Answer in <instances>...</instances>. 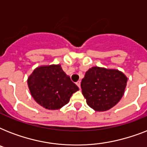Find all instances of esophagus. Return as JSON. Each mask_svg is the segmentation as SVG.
Instances as JSON below:
<instances>
[{
	"label": "esophagus",
	"instance_id": "obj_1",
	"mask_svg": "<svg viewBox=\"0 0 147 147\" xmlns=\"http://www.w3.org/2000/svg\"><path fill=\"white\" fill-rule=\"evenodd\" d=\"M76 85H78V87L79 88H81V82H80V81L77 82H76Z\"/></svg>",
	"mask_w": 147,
	"mask_h": 147
}]
</instances>
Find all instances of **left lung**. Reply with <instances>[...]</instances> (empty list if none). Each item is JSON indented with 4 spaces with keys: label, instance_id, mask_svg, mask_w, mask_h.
I'll list each match as a JSON object with an SVG mask.
<instances>
[{
    "label": "left lung",
    "instance_id": "obj_1",
    "mask_svg": "<svg viewBox=\"0 0 147 147\" xmlns=\"http://www.w3.org/2000/svg\"><path fill=\"white\" fill-rule=\"evenodd\" d=\"M127 78L117 69L94 66L86 71L81 83L88 105L96 111H106L123 97Z\"/></svg>",
    "mask_w": 147,
    "mask_h": 147
}]
</instances>
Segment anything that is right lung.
<instances>
[{
	"label": "right lung",
	"instance_id": "right-lung-1",
	"mask_svg": "<svg viewBox=\"0 0 147 147\" xmlns=\"http://www.w3.org/2000/svg\"><path fill=\"white\" fill-rule=\"evenodd\" d=\"M27 84L36 102L48 110L60 109L78 91L59 64L36 68L28 77Z\"/></svg>",
	"mask_w": 147,
	"mask_h": 147
}]
</instances>
